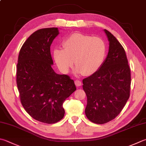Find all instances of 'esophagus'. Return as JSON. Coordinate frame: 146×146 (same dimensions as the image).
<instances>
[{"mask_svg": "<svg viewBox=\"0 0 146 146\" xmlns=\"http://www.w3.org/2000/svg\"><path fill=\"white\" fill-rule=\"evenodd\" d=\"M75 84L76 85V86H81L82 85V82L80 80L77 79V80L75 81Z\"/></svg>", "mask_w": 146, "mask_h": 146, "instance_id": "obj_1", "label": "esophagus"}]
</instances>
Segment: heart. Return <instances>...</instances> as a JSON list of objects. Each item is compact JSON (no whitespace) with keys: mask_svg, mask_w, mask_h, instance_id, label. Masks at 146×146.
Wrapping results in <instances>:
<instances>
[{"mask_svg":"<svg viewBox=\"0 0 146 146\" xmlns=\"http://www.w3.org/2000/svg\"><path fill=\"white\" fill-rule=\"evenodd\" d=\"M64 49H54L53 57L59 69L67 73L75 64L76 72L90 76L101 67L106 58L107 45L100 37L74 33L62 42Z\"/></svg>","mask_w":146,"mask_h":146,"instance_id":"b5f03b06","label":"heart"}]
</instances>
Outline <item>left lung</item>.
Instances as JSON below:
<instances>
[{"mask_svg":"<svg viewBox=\"0 0 146 146\" xmlns=\"http://www.w3.org/2000/svg\"><path fill=\"white\" fill-rule=\"evenodd\" d=\"M107 56L99 70L82 80L87 97L86 116L91 121L104 124L116 117L130 97L131 72L125 51L108 30Z\"/></svg>","mask_w":146,"mask_h":146,"instance_id":"obj_1","label":"left lung"}]
</instances>
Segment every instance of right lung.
Instances as JSON below:
<instances>
[{"label": "right lung", "mask_w": 146, "mask_h": 146, "mask_svg": "<svg viewBox=\"0 0 146 146\" xmlns=\"http://www.w3.org/2000/svg\"><path fill=\"white\" fill-rule=\"evenodd\" d=\"M58 28L39 29L30 35L19 53L16 84L22 106L35 120L53 124L64 116L63 104L76 88L68 75L54 72L50 46Z\"/></svg>", "instance_id": "right-lung-1"}]
</instances>
